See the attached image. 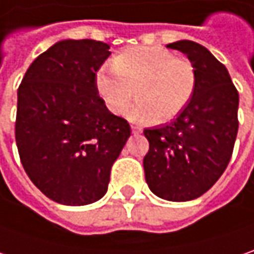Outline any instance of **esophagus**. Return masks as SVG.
Listing matches in <instances>:
<instances>
[{
    "mask_svg": "<svg viewBox=\"0 0 254 254\" xmlns=\"http://www.w3.org/2000/svg\"><path fill=\"white\" fill-rule=\"evenodd\" d=\"M140 132H142V127H132V133H133V135H138V133H140Z\"/></svg>",
    "mask_w": 254,
    "mask_h": 254,
    "instance_id": "obj_1",
    "label": "esophagus"
}]
</instances>
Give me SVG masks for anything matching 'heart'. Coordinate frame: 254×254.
<instances>
[{
	"label": "heart",
	"instance_id": "obj_1",
	"mask_svg": "<svg viewBox=\"0 0 254 254\" xmlns=\"http://www.w3.org/2000/svg\"><path fill=\"white\" fill-rule=\"evenodd\" d=\"M112 68L115 72L104 68L96 73V91L116 115L138 95V102L127 111L135 122L156 116L159 121L173 119L188 105L196 85L192 64L160 47L127 48L114 58Z\"/></svg>",
	"mask_w": 254,
	"mask_h": 254
}]
</instances>
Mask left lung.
Wrapping results in <instances>:
<instances>
[{
  "instance_id": "left-lung-1",
  "label": "left lung",
  "mask_w": 254,
  "mask_h": 254,
  "mask_svg": "<svg viewBox=\"0 0 254 254\" xmlns=\"http://www.w3.org/2000/svg\"><path fill=\"white\" fill-rule=\"evenodd\" d=\"M192 62V98L171 124L145 129L149 152L143 158L149 189L171 202L193 200L222 176L236 140L239 94L226 66L203 45L189 39L166 45Z\"/></svg>"
}]
</instances>
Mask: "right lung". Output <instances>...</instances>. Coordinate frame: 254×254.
I'll list each match as a JSON object with an SVG mask.
<instances>
[{
    "mask_svg": "<svg viewBox=\"0 0 254 254\" xmlns=\"http://www.w3.org/2000/svg\"><path fill=\"white\" fill-rule=\"evenodd\" d=\"M94 39H62L42 52L18 88L15 139L21 163L51 200L85 206L104 197L130 127L96 91L111 55Z\"/></svg>",
    "mask_w": 254,
    "mask_h": 254,
    "instance_id": "obj_1",
    "label": "right lung"
}]
</instances>
